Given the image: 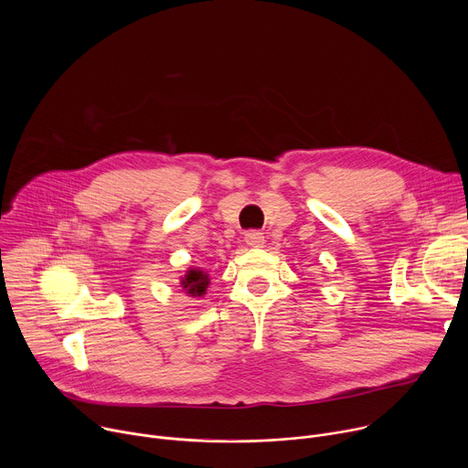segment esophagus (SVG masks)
Here are the masks:
<instances>
[{"label":"esophagus","instance_id":"obj_1","mask_svg":"<svg viewBox=\"0 0 468 468\" xmlns=\"http://www.w3.org/2000/svg\"><path fill=\"white\" fill-rule=\"evenodd\" d=\"M244 240L251 248H262L264 246V235L261 231H248Z\"/></svg>","mask_w":468,"mask_h":468}]
</instances>
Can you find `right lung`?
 Segmentation results:
<instances>
[{
    "instance_id": "obj_1",
    "label": "right lung",
    "mask_w": 468,
    "mask_h": 468,
    "mask_svg": "<svg viewBox=\"0 0 468 468\" xmlns=\"http://www.w3.org/2000/svg\"><path fill=\"white\" fill-rule=\"evenodd\" d=\"M179 283H181V289L186 296L197 300L207 292L211 280H209V274L204 272L202 269H188Z\"/></svg>"
}]
</instances>
